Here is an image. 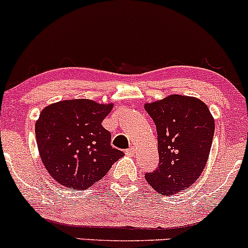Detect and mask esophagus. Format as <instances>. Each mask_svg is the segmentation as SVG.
Returning a JSON list of instances; mask_svg holds the SVG:
<instances>
[{
    "label": "esophagus",
    "mask_w": 248,
    "mask_h": 248,
    "mask_svg": "<svg viewBox=\"0 0 248 248\" xmlns=\"http://www.w3.org/2000/svg\"><path fill=\"white\" fill-rule=\"evenodd\" d=\"M135 148L134 147H130L129 149H128V150H126V154L127 155H129V156H134V155H135Z\"/></svg>",
    "instance_id": "obj_1"
}]
</instances>
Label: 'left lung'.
Masks as SVG:
<instances>
[{
	"label": "left lung",
	"mask_w": 248,
	"mask_h": 248,
	"mask_svg": "<svg viewBox=\"0 0 248 248\" xmlns=\"http://www.w3.org/2000/svg\"><path fill=\"white\" fill-rule=\"evenodd\" d=\"M145 111L157 128L159 166L145 173L157 193L173 195L189 188L203 172L209 158L215 120L202 100L170 94L147 103Z\"/></svg>",
	"instance_id": "left-lung-1"
}]
</instances>
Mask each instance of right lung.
I'll return each mask as SVG.
<instances>
[{
    "label": "right lung",
    "mask_w": 248,
    "mask_h": 248,
    "mask_svg": "<svg viewBox=\"0 0 248 248\" xmlns=\"http://www.w3.org/2000/svg\"><path fill=\"white\" fill-rule=\"evenodd\" d=\"M113 104L61 100L41 111L35 139L45 169L65 188L88 189L105 177L124 153L111 145L101 122Z\"/></svg>",
    "instance_id": "obj_1"
}]
</instances>
